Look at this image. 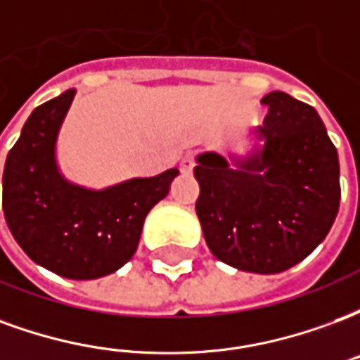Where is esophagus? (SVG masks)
<instances>
[{"mask_svg": "<svg viewBox=\"0 0 360 360\" xmlns=\"http://www.w3.org/2000/svg\"><path fill=\"white\" fill-rule=\"evenodd\" d=\"M193 167H195V154L188 152V154H185V158L181 160V172L188 173Z\"/></svg>", "mask_w": 360, "mask_h": 360, "instance_id": "1", "label": "esophagus"}]
</instances>
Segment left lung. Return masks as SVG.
<instances>
[{"label":"left lung","instance_id":"obj_1","mask_svg":"<svg viewBox=\"0 0 360 360\" xmlns=\"http://www.w3.org/2000/svg\"><path fill=\"white\" fill-rule=\"evenodd\" d=\"M268 108L258 156L229 167L218 154L198 156L196 214L212 255L255 274H278L309 257L340 210V160L316 110L285 92Z\"/></svg>","mask_w":360,"mask_h":360}]
</instances>
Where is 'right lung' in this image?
Masks as SVG:
<instances>
[{
	"instance_id": "1",
	"label": "right lung",
	"mask_w": 360,
	"mask_h": 360,
	"mask_svg": "<svg viewBox=\"0 0 360 360\" xmlns=\"http://www.w3.org/2000/svg\"><path fill=\"white\" fill-rule=\"evenodd\" d=\"M73 96L67 90L30 113L5 160L1 206L15 241L36 264L63 278L94 279L131 260L146 214L169 193L179 172L103 191L67 183L53 148Z\"/></svg>"
}]
</instances>
